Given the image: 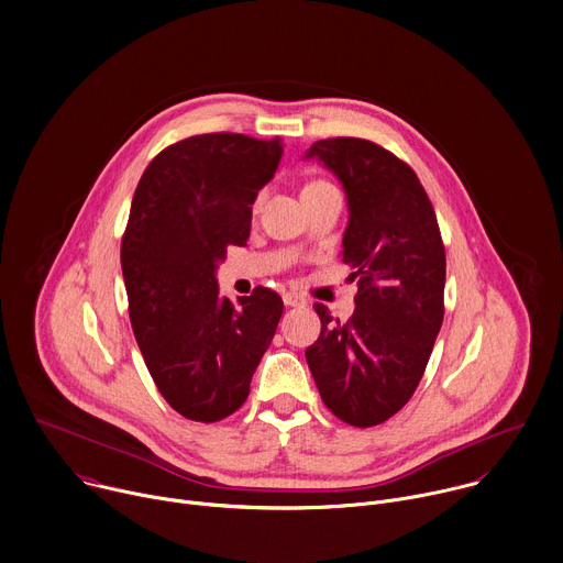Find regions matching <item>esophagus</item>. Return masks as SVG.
Returning <instances> with one entry per match:
<instances>
[{
  "label": "esophagus",
  "instance_id": "esophagus-1",
  "mask_svg": "<svg viewBox=\"0 0 563 563\" xmlns=\"http://www.w3.org/2000/svg\"><path fill=\"white\" fill-rule=\"evenodd\" d=\"M284 303H286V306H290V308H295V306H303V303H306V299H303V297H299L297 292H284Z\"/></svg>",
  "mask_w": 563,
  "mask_h": 563
}]
</instances>
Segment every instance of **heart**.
I'll return each mask as SVG.
<instances>
[{
	"label": "heart",
	"instance_id": "heart-1",
	"mask_svg": "<svg viewBox=\"0 0 563 563\" xmlns=\"http://www.w3.org/2000/svg\"><path fill=\"white\" fill-rule=\"evenodd\" d=\"M317 185H325V183H321V180H317V183H310V185H308V187H317ZM308 187H306V189H308ZM262 200H264V194H262V191H260V194H257V196H255V200H253V209H260V205H262Z\"/></svg>",
	"mask_w": 563,
	"mask_h": 563
}]
</instances>
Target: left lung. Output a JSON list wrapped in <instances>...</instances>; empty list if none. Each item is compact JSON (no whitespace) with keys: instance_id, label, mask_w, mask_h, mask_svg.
<instances>
[{"instance_id":"1","label":"left lung","mask_w":563,"mask_h":563,"mask_svg":"<svg viewBox=\"0 0 563 563\" xmlns=\"http://www.w3.org/2000/svg\"><path fill=\"white\" fill-rule=\"evenodd\" d=\"M312 156L343 183L350 224L341 262L358 292L345 323L314 303L321 336L306 361L336 418L374 427L407 405L429 363L444 317V244L427 191L398 156L347 136L317 141Z\"/></svg>"}]
</instances>
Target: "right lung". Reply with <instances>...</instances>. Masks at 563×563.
Instances as JSON below:
<instances>
[{
    "instance_id": "1",
    "label": "right lung",
    "mask_w": 563,
    "mask_h": 563,
    "mask_svg": "<svg viewBox=\"0 0 563 563\" xmlns=\"http://www.w3.org/2000/svg\"><path fill=\"white\" fill-rule=\"evenodd\" d=\"M282 152L279 136H189L147 165L132 200L121 242L132 330L163 398L196 422L244 405L284 312L264 286L235 306L213 275L229 246L246 244Z\"/></svg>"
}]
</instances>
